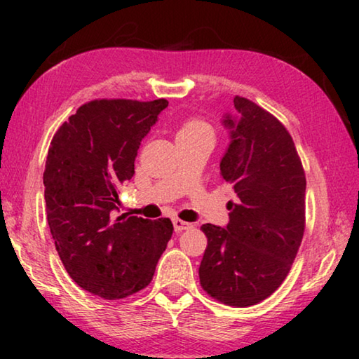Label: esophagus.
Returning a JSON list of instances; mask_svg holds the SVG:
<instances>
[{"instance_id": "34e87169", "label": "esophagus", "mask_w": 359, "mask_h": 359, "mask_svg": "<svg viewBox=\"0 0 359 359\" xmlns=\"http://www.w3.org/2000/svg\"><path fill=\"white\" fill-rule=\"evenodd\" d=\"M184 223H185V222L182 220L180 215H179V212H177V217L174 218V224H175V226H182V224H184Z\"/></svg>"}]
</instances>
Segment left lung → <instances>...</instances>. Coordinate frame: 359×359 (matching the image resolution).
<instances>
[{"label": "left lung", "instance_id": "1", "mask_svg": "<svg viewBox=\"0 0 359 359\" xmlns=\"http://www.w3.org/2000/svg\"><path fill=\"white\" fill-rule=\"evenodd\" d=\"M156 115L151 102L90 101L60 126L48 149L44 198L58 257L79 287L104 299L147 287L172 236L169 218L123 212L118 199Z\"/></svg>", "mask_w": 359, "mask_h": 359}]
</instances>
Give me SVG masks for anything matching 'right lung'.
<instances>
[{
	"label": "right lung",
	"mask_w": 359,
	"mask_h": 359,
	"mask_svg": "<svg viewBox=\"0 0 359 359\" xmlns=\"http://www.w3.org/2000/svg\"><path fill=\"white\" fill-rule=\"evenodd\" d=\"M226 115L231 144L220 174L233 190L224 224H203L208 248L199 282L226 306L269 297L288 276L306 226V174L280 121L255 102L234 98Z\"/></svg>",
	"instance_id": "add662e5"
}]
</instances>
